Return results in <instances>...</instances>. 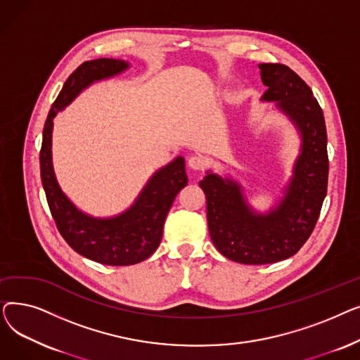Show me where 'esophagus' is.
<instances>
[{"label": "esophagus", "mask_w": 360, "mask_h": 360, "mask_svg": "<svg viewBox=\"0 0 360 360\" xmlns=\"http://www.w3.org/2000/svg\"><path fill=\"white\" fill-rule=\"evenodd\" d=\"M188 165H190V167L194 169V170H201V169L205 167L207 160L202 156H200V155H194V156H191L190 159H188Z\"/></svg>", "instance_id": "esophagus-1"}]
</instances>
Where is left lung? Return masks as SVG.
I'll use <instances>...</instances> for the list:
<instances>
[{
  "instance_id": "8db88e82",
  "label": "left lung",
  "mask_w": 360,
  "mask_h": 360,
  "mask_svg": "<svg viewBox=\"0 0 360 360\" xmlns=\"http://www.w3.org/2000/svg\"><path fill=\"white\" fill-rule=\"evenodd\" d=\"M264 101L296 124L302 153L285 198L267 214H257L245 201L240 186L210 174L200 186L207 200V221L217 251L240 264H271L295 255L311 236L328 184L326 121L311 87L285 64H259Z\"/></svg>"
}]
</instances>
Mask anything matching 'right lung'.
Listing matches in <instances>:
<instances>
[{
	"mask_svg": "<svg viewBox=\"0 0 360 360\" xmlns=\"http://www.w3.org/2000/svg\"><path fill=\"white\" fill-rule=\"evenodd\" d=\"M127 67L121 60L99 58L83 63L70 75L48 113L39 158L42 185L56 229L75 252L103 266H132L153 254L160 245L170 207L188 184L185 160L178 158L153 175L129 210L112 219H93L75 209L56 182L51 155L52 120L89 84Z\"/></svg>",
	"mask_w": 360,
	"mask_h": 360,
	"instance_id": "add662e5",
	"label": "right lung"
}]
</instances>
